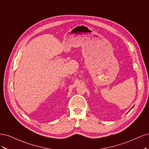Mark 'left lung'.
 <instances>
[{
  "mask_svg": "<svg viewBox=\"0 0 149 149\" xmlns=\"http://www.w3.org/2000/svg\"><path fill=\"white\" fill-rule=\"evenodd\" d=\"M133 107H132V108H133ZM132 108L131 109H132ZM129 111H130V110H129Z\"/></svg>",
  "mask_w": 149,
  "mask_h": 149,
  "instance_id": "obj_1",
  "label": "left lung"
}]
</instances>
